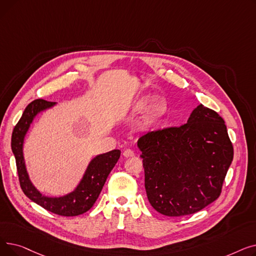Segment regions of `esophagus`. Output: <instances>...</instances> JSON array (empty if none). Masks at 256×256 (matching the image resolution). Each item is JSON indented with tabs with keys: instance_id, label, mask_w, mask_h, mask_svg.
I'll return each mask as SVG.
<instances>
[{
	"instance_id": "obj_1",
	"label": "esophagus",
	"mask_w": 256,
	"mask_h": 256,
	"mask_svg": "<svg viewBox=\"0 0 256 256\" xmlns=\"http://www.w3.org/2000/svg\"><path fill=\"white\" fill-rule=\"evenodd\" d=\"M124 156L126 158H132V156H135V154H134V152H132V150H126L124 152Z\"/></svg>"
}]
</instances>
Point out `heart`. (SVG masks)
<instances>
[{
    "mask_svg": "<svg viewBox=\"0 0 256 256\" xmlns=\"http://www.w3.org/2000/svg\"><path fill=\"white\" fill-rule=\"evenodd\" d=\"M156 96L147 94L140 98L138 100L132 104V113H142L148 108L144 117L143 124L146 126H154L164 119L168 113V102L165 98H158L155 100Z\"/></svg>",
    "mask_w": 256,
    "mask_h": 256,
    "instance_id": "heart-1",
    "label": "heart"
}]
</instances>
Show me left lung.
<instances>
[{"mask_svg": "<svg viewBox=\"0 0 256 256\" xmlns=\"http://www.w3.org/2000/svg\"><path fill=\"white\" fill-rule=\"evenodd\" d=\"M137 146L147 198L169 217L194 214L214 202L234 158L223 118L201 104L186 124L147 132Z\"/></svg>", "mask_w": 256, "mask_h": 256, "instance_id": "left-lung-1", "label": "left lung"}]
</instances>
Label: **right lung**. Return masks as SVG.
<instances>
[{"instance_id":"right-lung-1","label":"right lung","mask_w":256,"mask_h":256,"mask_svg":"<svg viewBox=\"0 0 256 256\" xmlns=\"http://www.w3.org/2000/svg\"><path fill=\"white\" fill-rule=\"evenodd\" d=\"M57 102L35 100L24 109L11 137V150L16 158L20 184L24 195L33 202L60 216L72 217L89 210L98 198L102 186L120 158V150H114L94 156L74 189L62 196H46L37 190L30 180L24 156V143L34 119Z\"/></svg>"}]
</instances>
